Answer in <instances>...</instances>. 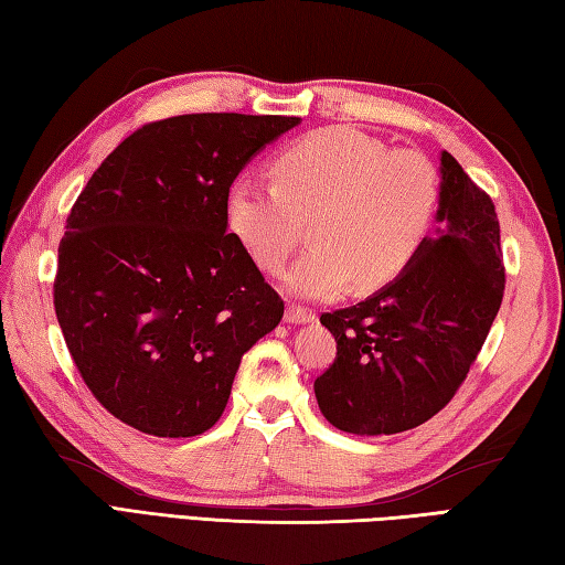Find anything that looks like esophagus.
<instances>
[{"label": "esophagus", "mask_w": 565, "mask_h": 565, "mask_svg": "<svg viewBox=\"0 0 565 565\" xmlns=\"http://www.w3.org/2000/svg\"><path fill=\"white\" fill-rule=\"evenodd\" d=\"M284 320L291 322V326H303V322L316 320V313H313V310L303 308V306H286Z\"/></svg>", "instance_id": "esophagus-1"}]
</instances>
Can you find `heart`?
Segmentation results:
<instances>
[{
	"instance_id": "1",
	"label": "heart",
	"mask_w": 565,
	"mask_h": 565,
	"mask_svg": "<svg viewBox=\"0 0 565 565\" xmlns=\"http://www.w3.org/2000/svg\"><path fill=\"white\" fill-rule=\"evenodd\" d=\"M274 182L237 174L225 191V221L264 271H281L310 221L313 247L286 271L301 298H334L347 286L376 291L411 267L441 203L435 162L393 150L352 126L320 128L284 148Z\"/></svg>"
}]
</instances>
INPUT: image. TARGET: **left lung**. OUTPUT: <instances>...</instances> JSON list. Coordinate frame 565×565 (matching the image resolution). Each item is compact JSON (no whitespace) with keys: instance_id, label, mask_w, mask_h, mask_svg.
<instances>
[{"instance_id":"8db88e82","label":"left lung","mask_w":565,"mask_h":565,"mask_svg":"<svg viewBox=\"0 0 565 565\" xmlns=\"http://www.w3.org/2000/svg\"><path fill=\"white\" fill-rule=\"evenodd\" d=\"M437 235L366 301L322 313L338 356L316 379L320 413L350 435H395L459 391L505 294L493 201L441 152Z\"/></svg>"}]
</instances>
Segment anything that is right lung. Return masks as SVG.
Listing matches in <instances>:
<instances>
[{"mask_svg":"<svg viewBox=\"0 0 565 565\" xmlns=\"http://www.w3.org/2000/svg\"><path fill=\"white\" fill-rule=\"evenodd\" d=\"M296 116L186 114L146 124L67 215L55 316L106 411L154 437L218 423L239 359L284 316L239 239L225 191Z\"/></svg>","mask_w":565,"mask_h":565,"instance_id":"right-lung-1","label":"right lung"}]
</instances>
